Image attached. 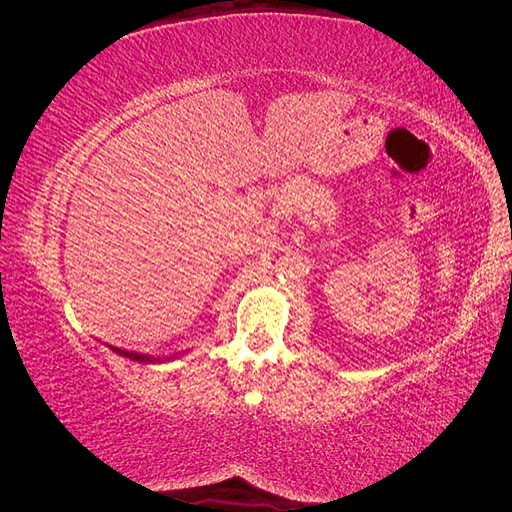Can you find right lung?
Returning a JSON list of instances; mask_svg holds the SVG:
<instances>
[{
  "instance_id": "1",
  "label": "right lung",
  "mask_w": 512,
  "mask_h": 512,
  "mask_svg": "<svg viewBox=\"0 0 512 512\" xmlns=\"http://www.w3.org/2000/svg\"><path fill=\"white\" fill-rule=\"evenodd\" d=\"M113 352L126 356V359L130 361H138V363H166V361H175L179 359V356H183L185 352H177L173 356H151V354H141V352H130V350H121V348H115V346H108Z\"/></svg>"
}]
</instances>
